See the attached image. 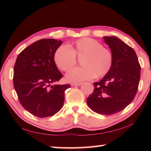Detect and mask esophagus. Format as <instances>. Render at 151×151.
I'll return each instance as SVG.
<instances>
[{
  "label": "esophagus",
  "instance_id": "esophagus-1",
  "mask_svg": "<svg viewBox=\"0 0 151 151\" xmlns=\"http://www.w3.org/2000/svg\"><path fill=\"white\" fill-rule=\"evenodd\" d=\"M82 85V83H73V86H80Z\"/></svg>",
  "mask_w": 151,
  "mask_h": 151
}]
</instances>
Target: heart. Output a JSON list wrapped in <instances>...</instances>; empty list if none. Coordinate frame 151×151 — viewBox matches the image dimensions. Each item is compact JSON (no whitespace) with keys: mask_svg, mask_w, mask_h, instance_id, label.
Returning a JSON list of instances; mask_svg holds the SVG:
<instances>
[{"mask_svg":"<svg viewBox=\"0 0 151 151\" xmlns=\"http://www.w3.org/2000/svg\"><path fill=\"white\" fill-rule=\"evenodd\" d=\"M80 59L81 67L71 69L66 75L68 81L78 83L103 77L111 70L113 64L111 50L91 38H83L70 45L69 48L61 45L55 50L54 61L58 68L67 71Z\"/></svg>","mask_w":151,"mask_h":151,"instance_id":"b5f03b06","label":"heart"}]
</instances>
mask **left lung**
<instances>
[{"label":"left lung","instance_id":"1","mask_svg":"<svg viewBox=\"0 0 151 151\" xmlns=\"http://www.w3.org/2000/svg\"><path fill=\"white\" fill-rule=\"evenodd\" d=\"M113 55L109 73L94 83L93 93L86 102L98 114H113L121 111L133 100L139 86L140 66L133 48L116 37H104Z\"/></svg>","mask_w":151,"mask_h":151}]
</instances>
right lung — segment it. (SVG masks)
<instances>
[{
	"mask_svg": "<svg viewBox=\"0 0 151 151\" xmlns=\"http://www.w3.org/2000/svg\"><path fill=\"white\" fill-rule=\"evenodd\" d=\"M63 43L44 39L29 45L18 55L14 66V87L24 109L39 118L52 116L62 109L65 91L70 85H52L63 75L54 61Z\"/></svg>",
	"mask_w": 151,
	"mask_h": 151,
	"instance_id": "obj_1",
	"label": "right lung"
}]
</instances>
